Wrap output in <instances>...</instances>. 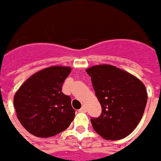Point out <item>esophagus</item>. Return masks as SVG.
Instances as JSON below:
<instances>
[{
	"instance_id": "34e87169",
	"label": "esophagus",
	"mask_w": 161,
	"mask_h": 161,
	"mask_svg": "<svg viewBox=\"0 0 161 161\" xmlns=\"http://www.w3.org/2000/svg\"><path fill=\"white\" fill-rule=\"evenodd\" d=\"M79 111H80V112H83V113H85V112L87 111V109H86V108H85L84 106H82V108H80V109Z\"/></svg>"
}]
</instances>
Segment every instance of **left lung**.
Here are the masks:
<instances>
[{
    "label": "left lung",
    "instance_id": "obj_1",
    "mask_svg": "<svg viewBox=\"0 0 161 161\" xmlns=\"http://www.w3.org/2000/svg\"><path fill=\"white\" fill-rule=\"evenodd\" d=\"M86 71L102 108L98 117L90 119L94 130L107 140L128 136L144 113L145 86L133 75L112 65H96Z\"/></svg>",
    "mask_w": 161,
    "mask_h": 161
}]
</instances>
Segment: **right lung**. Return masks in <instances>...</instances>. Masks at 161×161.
Here are the masks:
<instances>
[{"mask_svg":"<svg viewBox=\"0 0 161 161\" xmlns=\"http://www.w3.org/2000/svg\"><path fill=\"white\" fill-rule=\"evenodd\" d=\"M70 67L52 66L33 74L14 97L17 117L22 126L37 137H51L64 131L74 118L71 97L62 92Z\"/></svg>","mask_w":161,"mask_h":161,"instance_id":"right-lung-1","label":"right lung"}]
</instances>
